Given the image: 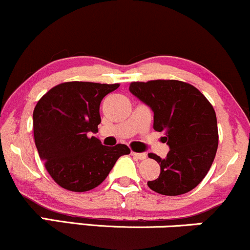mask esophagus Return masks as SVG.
<instances>
[{
  "label": "esophagus",
  "instance_id": "1",
  "mask_svg": "<svg viewBox=\"0 0 250 250\" xmlns=\"http://www.w3.org/2000/svg\"><path fill=\"white\" fill-rule=\"evenodd\" d=\"M132 155H133V157H136L137 159H139V160H145L146 158H147V154L146 153H137V152H132Z\"/></svg>",
  "mask_w": 250,
  "mask_h": 250
}]
</instances>
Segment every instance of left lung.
Instances as JSON below:
<instances>
[{
  "label": "left lung",
  "mask_w": 250,
  "mask_h": 250,
  "mask_svg": "<svg viewBox=\"0 0 250 250\" xmlns=\"http://www.w3.org/2000/svg\"><path fill=\"white\" fill-rule=\"evenodd\" d=\"M130 92L153 111V128L163 132L169 146L165 159L157 154L160 174L148 187L163 195H180L195 188L206 177L219 144L216 114L196 87L174 79L133 82Z\"/></svg>",
  "instance_id": "1"
}]
</instances>
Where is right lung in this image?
<instances>
[{
	"instance_id": "add662e5",
	"label": "right lung",
	"mask_w": 250,
	"mask_h": 250,
	"mask_svg": "<svg viewBox=\"0 0 250 250\" xmlns=\"http://www.w3.org/2000/svg\"><path fill=\"white\" fill-rule=\"evenodd\" d=\"M119 84L66 82L56 85L35 106V144L46 171L71 192L93 189L106 179L119 157L130 154L124 144L104 146L98 138L99 105Z\"/></svg>"
}]
</instances>
